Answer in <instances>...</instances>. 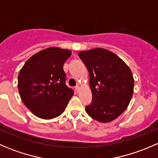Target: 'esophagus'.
<instances>
[{"label":"esophagus","mask_w":158,"mask_h":158,"mask_svg":"<svg viewBox=\"0 0 158 158\" xmlns=\"http://www.w3.org/2000/svg\"><path fill=\"white\" fill-rule=\"evenodd\" d=\"M79 89H80V86H79V85H77V86L75 87V91H76L77 93L79 92Z\"/></svg>","instance_id":"34e87169"}]
</instances>
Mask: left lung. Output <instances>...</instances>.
Instances as JSON below:
<instances>
[{
    "label": "left lung",
    "instance_id": "1",
    "mask_svg": "<svg viewBox=\"0 0 158 158\" xmlns=\"http://www.w3.org/2000/svg\"><path fill=\"white\" fill-rule=\"evenodd\" d=\"M89 73L92 102L85 107L87 114L98 122H110L124 112L134 92L130 68L116 54L95 48L79 52Z\"/></svg>",
    "mask_w": 158,
    "mask_h": 158
}]
</instances>
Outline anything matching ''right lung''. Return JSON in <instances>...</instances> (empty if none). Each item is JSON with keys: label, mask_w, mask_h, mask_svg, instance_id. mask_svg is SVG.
I'll return each instance as SVG.
<instances>
[{"label": "right lung", "mask_w": 158, "mask_h": 158, "mask_svg": "<svg viewBox=\"0 0 158 158\" xmlns=\"http://www.w3.org/2000/svg\"><path fill=\"white\" fill-rule=\"evenodd\" d=\"M71 51L49 47L34 54L18 75L20 98L33 114L51 119L64 111L73 90L66 85L63 64Z\"/></svg>", "instance_id": "obj_1"}]
</instances>
